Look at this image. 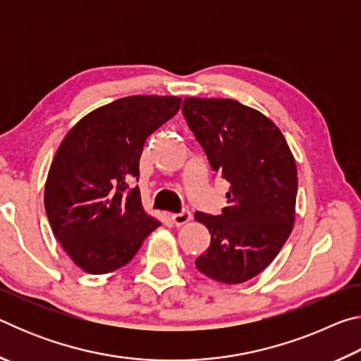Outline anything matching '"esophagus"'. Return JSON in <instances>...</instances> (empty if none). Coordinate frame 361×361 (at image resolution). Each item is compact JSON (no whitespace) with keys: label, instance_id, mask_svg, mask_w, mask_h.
<instances>
[{"label":"esophagus","instance_id":"1","mask_svg":"<svg viewBox=\"0 0 361 361\" xmlns=\"http://www.w3.org/2000/svg\"><path fill=\"white\" fill-rule=\"evenodd\" d=\"M170 219H172V223L175 226H183L191 219V213L186 210H183L181 213H172V215H170Z\"/></svg>","mask_w":361,"mask_h":361}]
</instances>
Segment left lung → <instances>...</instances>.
Instances as JSON below:
<instances>
[{
	"instance_id": "obj_1",
	"label": "left lung",
	"mask_w": 361,
	"mask_h": 361,
	"mask_svg": "<svg viewBox=\"0 0 361 361\" xmlns=\"http://www.w3.org/2000/svg\"><path fill=\"white\" fill-rule=\"evenodd\" d=\"M183 116L213 172L229 183L221 215L194 213L212 235L195 267L216 282H247L271 264L291 234L295 157L271 119L235 100L191 97L183 102Z\"/></svg>"
}]
</instances>
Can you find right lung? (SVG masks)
Masks as SVG:
<instances>
[{"instance_id":"1","label":"right lung","mask_w":361,"mask_h":361,"mask_svg":"<svg viewBox=\"0 0 361 361\" xmlns=\"http://www.w3.org/2000/svg\"><path fill=\"white\" fill-rule=\"evenodd\" d=\"M180 97L132 95L94 109L66 133L49 169L44 207L60 245L89 274L126 266L161 226L140 197L146 138L178 113Z\"/></svg>"}]
</instances>
